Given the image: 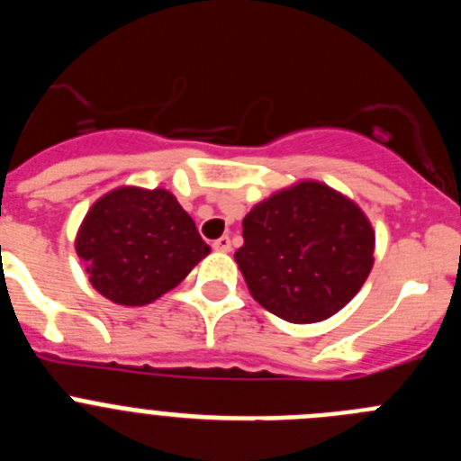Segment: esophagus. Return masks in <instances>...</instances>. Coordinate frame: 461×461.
Masks as SVG:
<instances>
[{
	"instance_id": "34e87169",
	"label": "esophagus",
	"mask_w": 461,
	"mask_h": 461,
	"mask_svg": "<svg viewBox=\"0 0 461 461\" xmlns=\"http://www.w3.org/2000/svg\"><path fill=\"white\" fill-rule=\"evenodd\" d=\"M212 247H214L217 251H223V254H228V251L233 249V242H230V238H228V235H223V238L214 240V242H212Z\"/></svg>"
}]
</instances>
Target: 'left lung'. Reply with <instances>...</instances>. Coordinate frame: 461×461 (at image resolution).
Returning a JSON list of instances; mask_svg holds the SVG:
<instances>
[{
    "instance_id": "obj_1",
    "label": "left lung",
    "mask_w": 461,
    "mask_h": 461,
    "mask_svg": "<svg viewBox=\"0 0 461 461\" xmlns=\"http://www.w3.org/2000/svg\"><path fill=\"white\" fill-rule=\"evenodd\" d=\"M235 251L251 297L288 323H319L351 303L374 266V228L344 194L316 180L251 207Z\"/></svg>"
}]
</instances>
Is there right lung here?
Segmentation results:
<instances>
[{
  "label": "right lung",
  "instance_id": "obj_1",
  "mask_svg": "<svg viewBox=\"0 0 461 461\" xmlns=\"http://www.w3.org/2000/svg\"><path fill=\"white\" fill-rule=\"evenodd\" d=\"M76 254L110 303L142 307L177 286L210 247L170 191L117 186L85 214Z\"/></svg>",
  "mask_w": 461,
  "mask_h": 461
}]
</instances>
